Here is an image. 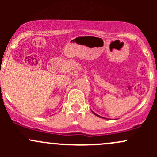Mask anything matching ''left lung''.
<instances>
[{"label": "left lung", "instance_id": "8db88e82", "mask_svg": "<svg viewBox=\"0 0 157 157\" xmlns=\"http://www.w3.org/2000/svg\"><path fill=\"white\" fill-rule=\"evenodd\" d=\"M92 112H93V114H94V115H96V116H98V117H100V118H104V117H102V116H100V115H97V114H96V113H95V112H93V111H92Z\"/></svg>", "mask_w": 157, "mask_h": 157}]
</instances>
